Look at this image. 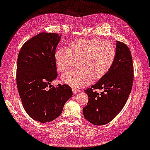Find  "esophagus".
Wrapping results in <instances>:
<instances>
[{
	"label": "esophagus",
	"instance_id": "1",
	"mask_svg": "<svg viewBox=\"0 0 150 150\" xmlns=\"http://www.w3.org/2000/svg\"><path fill=\"white\" fill-rule=\"evenodd\" d=\"M79 92V90L78 89H76V88H72V93L74 94L77 93Z\"/></svg>",
	"mask_w": 150,
	"mask_h": 150
}]
</instances>
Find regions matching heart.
<instances>
[{
    "label": "heart",
    "instance_id": "obj_1",
    "mask_svg": "<svg viewBox=\"0 0 150 150\" xmlns=\"http://www.w3.org/2000/svg\"><path fill=\"white\" fill-rule=\"evenodd\" d=\"M116 56L111 43L98 39H83L71 42L68 49L58 48L54 53L58 71L63 72L78 60L77 69L66 72L63 81L74 88L84 87L99 79L111 69Z\"/></svg>",
    "mask_w": 150,
    "mask_h": 150
}]
</instances>
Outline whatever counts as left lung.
I'll use <instances>...</instances> for the list:
<instances>
[{"label":"left lung","instance_id":"1","mask_svg":"<svg viewBox=\"0 0 150 150\" xmlns=\"http://www.w3.org/2000/svg\"><path fill=\"white\" fill-rule=\"evenodd\" d=\"M116 56L111 69L85 92L88 102L83 108L84 117L95 125H104L122 111L134 81V65L129 47L116 41ZM102 89L101 93L96 90Z\"/></svg>","mask_w":150,"mask_h":150}]
</instances>
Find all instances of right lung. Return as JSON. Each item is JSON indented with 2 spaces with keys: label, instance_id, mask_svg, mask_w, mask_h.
<instances>
[{
  "label": "right lung",
  "instance_id": "right-lung-1",
  "mask_svg": "<svg viewBox=\"0 0 150 150\" xmlns=\"http://www.w3.org/2000/svg\"><path fill=\"white\" fill-rule=\"evenodd\" d=\"M60 40L55 33L41 32L25 42L18 56V93L29 116L41 123L58 118L72 96L66 84L51 85L58 77L54 53Z\"/></svg>",
  "mask_w": 150,
  "mask_h": 150
}]
</instances>
